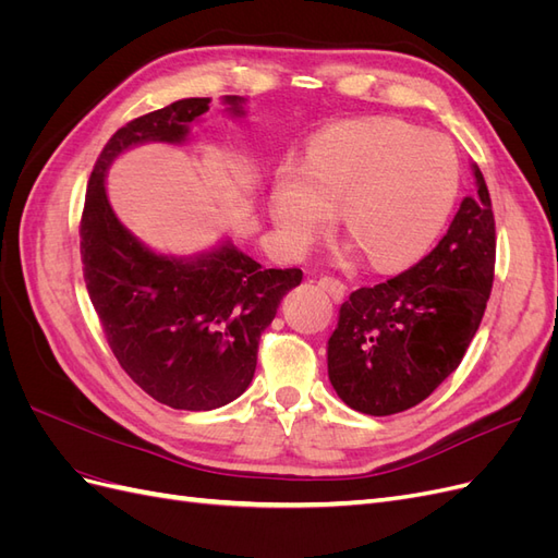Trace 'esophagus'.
Segmentation results:
<instances>
[{
    "label": "esophagus",
    "mask_w": 558,
    "mask_h": 558,
    "mask_svg": "<svg viewBox=\"0 0 558 558\" xmlns=\"http://www.w3.org/2000/svg\"><path fill=\"white\" fill-rule=\"evenodd\" d=\"M318 286H320V289H324L335 302H342L344 295H347V286H344L340 279H335V277H320V279H318Z\"/></svg>",
    "instance_id": "obj_1"
}]
</instances>
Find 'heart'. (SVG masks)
I'll list each match as a JSON object with an SVG mask.
<instances>
[{
	"mask_svg": "<svg viewBox=\"0 0 558 558\" xmlns=\"http://www.w3.org/2000/svg\"><path fill=\"white\" fill-rule=\"evenodd\" d=\"M453 144L393 118L342 123L316 134L305 167L283 170L269 193L279 238L302 248L340 223L369 265L402 267L433 246L459 193Z\"/></svg>",
	"mask_w": 558,
	"mask_h": 558,
	"instance_id": "1",
	"label": "heart"
}]
</instances>
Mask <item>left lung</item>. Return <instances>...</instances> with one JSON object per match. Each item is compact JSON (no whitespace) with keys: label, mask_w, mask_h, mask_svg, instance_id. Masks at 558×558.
Listing matches in <instances>:
<instances>
[{"label":"left lung","mask_w":558,"mask_h":558,"mask_svg":"<svg viewBox=\"0 0 558 558\" xmlns=\"http://www.w3.org/2000/svg\"><path fill=\"white\" fill-rule=\"evenodd\" d=\"M477 193L424 260L340 307L328 340V379L351 410L388 416L414 408L465 356L494 286L496 223L477 165Z\"/></svg>","instance_id":"8db88e82"}]
</instances>
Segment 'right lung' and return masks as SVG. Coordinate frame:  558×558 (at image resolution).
I'll return each mask as SVG.
<instances>
[{
    "label": "right lung",
    "instance_id": "add662e5",
    "mask_svg": "<svg viewBox=\"0 0 558 558\" xmlns=\"http://www.w3.org/2000/svg\"><path fill=\"white\" fill-rule=\"evenodd\" d=\"M209 97H185L134 118L99 154L81 216V260L107 342L130 379L174 410L207 412L240 398L256 373L258 342L302 269H263L230 240L177 258L148 248L118 221L107 172L128 148L183 144ZM232 118L244 97L226 95Z\"/></svg>",
    "mask_w": 558,
    "mask_h": 558
}]
</instances>
